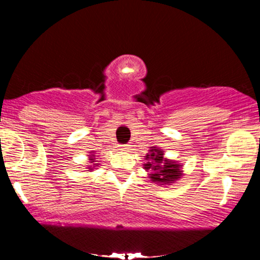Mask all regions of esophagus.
Masks as SVG:
<instances>
[{
    "label": "esophagus",
    "instance_id": "34e87169",
    "mask_svg": "<svg viewBox=\"0 0 260 260\" xmlns=\"http://www.w3.org/2000/svg\"><path fill=\"white\" fill-rule=\"evenodd\" d=\"M121 150H122V151H128V150H131V145H129V144L121 145Z\"/></svg>",
    "mask_w": 260,
    "mask_h": 260
}]
</instances>
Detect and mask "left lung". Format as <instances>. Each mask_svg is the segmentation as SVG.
Here are the masks:
<instances>
[{"label":"left lung","mask_w":260,"mask_h":260,"mask_svg":"<svg viewBox=\"0 0 260 260\" xmlns=\"http://www.w3.org/2000/svg\"><path fill=\"white\" fill-rule=\"evenodd\" d=\"M144 159L147 160V162L143 166L145 171L150 172L148 174V177L154 183L160 186H170L182 178L183 171L181 164L165 157L164 150H161L160 148L151 147Z\"/></svg>","instance_id":"1"}]
</instances>
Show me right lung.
Masks as SVG:
<instances>
[{
  "label": "right lung",
  "instance_id": "1",
  "mask_svg": "<svg viewBox=\"0 0 260 260\" xmlns=\"http://www.w3.org/2000/svg\"><path fill=\"white\" fill-rule=\"evenodd\" d=\"M94 153H95V151H90V154L88 155L89 165H86V169H88L86 171L91 172V171H94V170L96 168H99V162L96 164V161H95V154Z\"/></svg>",
  "mask_w": 260,
  "mask_h": 260
}]
</instances>
